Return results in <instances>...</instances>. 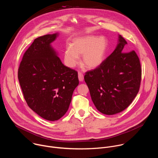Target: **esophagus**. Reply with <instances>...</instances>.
Here are the masks:
<instances>
[{
	"label": "esophagus",
	"mask_w": 158,
	"mask_h": 158,
	"mask_svg": "<svg viewBox=\"0 0 158 158\" xmlns=\"http://www.w3.org/2000/svg\"><path fill=\"white\" fill-rule=\"evenodd\" d=\"M78 77H79V80L80 82L83 81V80H84V76H83V74H82V73H79V74H78Z\"/></svg>",
	"instance_id": "esophagus-1"
}]
</instances>
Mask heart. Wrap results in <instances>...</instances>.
<instances>
[{
  "mask_svg": "<svg viewBox=\"0 0 158 158\" xmlns=\"http://www.w3.org/2000/svg\"><path fill=\"white\" fill-rule=\"evenodd\" d=\"M107 42L104 37L87 35L73 40L71 47L64 52V60L67 66L74 67L82 55V62L89 69H94L104 62L107 50Z\"/></svg>",
  "mask_w": 158,
  "mask_h": 158,
  "instance_id": "b5f03b06",
  "label": "heart"
}]
</instances>
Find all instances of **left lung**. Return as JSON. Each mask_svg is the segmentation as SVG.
I'll use <instances>...</instances> for the list:
<instances>
[{
  "label": "left lung",
  "mask_w": 158,
  "mask_h": 158,
  "mask_svg": "<svg viewBox=\"0 0 158 158\" xmlns=\"http://www.w3.org/2000/svg\"><path fill=\"white\" fill-rule=\"evenodd\" d=\"M126 40L119 35L116 48L102 64L84 76L92 101L101 113L113 115L127 108L138 94L141 81L139 59L124 52Z\"/></svg>",
  "instance_id": "1"
}]
</instances>
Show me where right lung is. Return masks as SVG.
I'll return each instance as SVG.
<instances>
[{
	"mask_svg": "<svg viewBox=\"0 0 158 158\" xmlns=\"http://www.w3.org/2000/svg\"><path fill=\"white\" fill-rule=\"evenodd\" d=\"M58 34L36 38L24 53L18 79L29 107L51 121L61 118L69 109L77 72L65 66L51 46Z\"/></svg>",
	"mask_w": 158,
	"mask_h": 158,
	"instance_id": "right-lung-1",
	"label": "right lung"
}]
</instances>
